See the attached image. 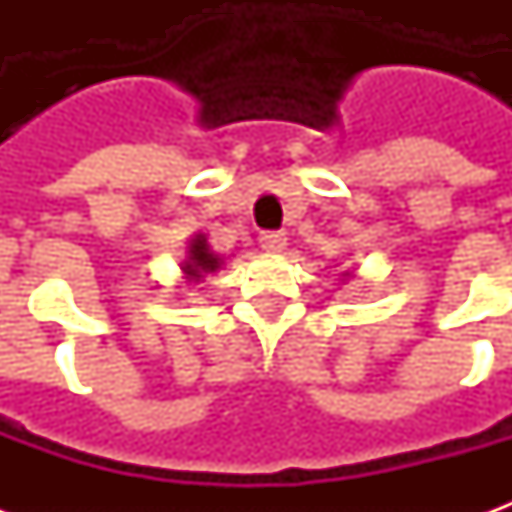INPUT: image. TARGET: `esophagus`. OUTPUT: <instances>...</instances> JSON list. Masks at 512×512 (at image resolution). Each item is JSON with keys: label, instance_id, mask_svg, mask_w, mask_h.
Returning <instances> with one entry per match:
<instances>
[{"label": "esophagus", "instance_id": "obj_1", "mask_svg": "<svg viewBox=\"0 0 512 512\" xmlns=\"http://www.w3.org/2000/svg\"><path fill=\"white\" fill-rule=\"evenodd\" d=\"M285 246H288V238H285V233H263L260 235V249H263V252H268V255H279Z\"/></svg>", "mask_w": 512, "mask_h": 512}]
</instances>
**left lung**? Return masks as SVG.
I'll list each match as a JSON object with an SVG mask.
<instances>
[{
	"instance_id": "1",
	"label": "left lung",
	"mask_w": 512,
	"mask_h": 512,
	"mask_svg": "<svg viewBox=\"0 0 512 512\" xmlns=\"http://www.w3.org/2000/svg\"><path fill=\"white\" fill-rule=\"evenodd\" d=\"M343 277H345V279H348V277H351V271H345V274H343Z\"/></svg>"
}]
</instances>
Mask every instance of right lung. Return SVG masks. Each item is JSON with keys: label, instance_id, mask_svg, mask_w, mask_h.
Wrapping results in <instances>:
<instances>
[{"label": "right lung", "instance_id": "obj_1", "mask_svg": "<svg viewBox=\"0 0 512 512\" xmlns=\"http://www.w3.org/2000/svg\"><path fill=\"white\" fill-rule=\"evenodd\" d=\"M224 266V257L216 255L208 244V235L194 233L186 244V257L180 260V274L186 285H200L202 279L219 271Z\"/></svg>", "mask_w": 512, "mask_h": 512}]
</instances>
